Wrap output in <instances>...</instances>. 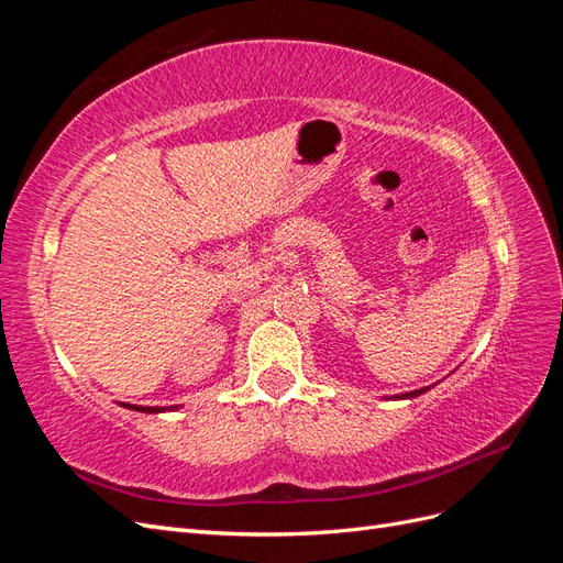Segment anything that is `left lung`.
I'll return each mask as SVG.
<instances>
[{"instance_id":"1","label":"left lung","mask_w":563,"mask_h":563,"mask_svg":"<svg viewBox=\"0 0 563 563\" xmlns=\"http://www.w3.org/2000/svg\"><path fill=\"white\" fill-rule=\"evenodd\" d=\"M430 387H422V389H413V391H406V395H397L395 399H411V397H418V395H422V391H428Z\"/></svg>"}]
</instances>
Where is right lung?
<instances>
[{
  "label": "right lung",
  "mask_w": 563,
  "mask_h": 563,
  "mask_svg": "<svg viewBox=\"0 0 563 563\" xmlns=\"http://www.w3.org/2000/svg\"><path fill=\"white\" fill-rule=\"evenodd\" d=\"M119 406L131 408V411H141V413H162V411H168V408H164V406H135V404H119Z\"/></svg>",
  "instance_id": "add662e5"
}]
</instances>
